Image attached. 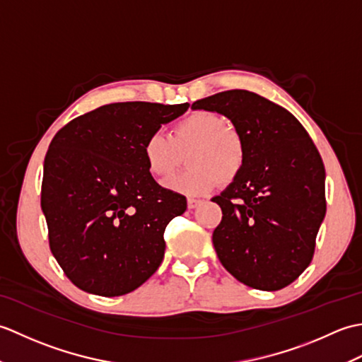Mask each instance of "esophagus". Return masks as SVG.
<instances>
[{"instance_id":"obj_1","label":"esophagus","mask_w":362,"mask_h":362,"mask_svg":"<svg viewBox=\"0 0 362 362\" xmlns=\"http://www.w3.org/2000/svg\"><path fill=\"white\" fill-rule=\"evenodd\" d=\"M201 202H202V201H199V199L189 197V199H188V202H187V204H188V209H189V210H193V209H196L197 205H201Z\"/></svg>"}]
</instances>
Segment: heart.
I'll use <instances>...</instances> for the list:
<instances>
[{
    "label": "heart",
    "mask_w": 362,
    "mask_h": 362,
    "mask_svg": "<svg viewBox=\"0 0 362 362\" xmlns=\"http://www.w3.org/2000/svg\"><path fill=\"white\" fill-rule=\"evenodd\" d=\"M143 160L148 173L165 179L180 165L188 152L187 171L165 182V187L185 196H204L219 183L235 182L245 163V144L236 129L228 127L221 115L197 110L177 121L171 136L160 130L143 143Z\"/></svg>",
    "instance_id": "1"
}]
</instances>
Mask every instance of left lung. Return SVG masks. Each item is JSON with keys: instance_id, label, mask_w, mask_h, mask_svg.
Segmentation results:
<instances>
[{"instance_id": "obj_1", "label": "left lung", "mask_w": 362, "mask_h": 362, "mask_svg": "<svg viewBox=\"0 0 362 362\" xmlns=\"http://www.w3.org/2000/svg\"><path fill=\"white\" fill-rule=\"evenodd\" d=\"M191 109L218 112L245 144L240 177L213 202L222 210L213 232L218 258L253 289L279 291L310 266L325 218V168L294 115L247 90L199 99Z\"/></svg>"}]
</instances>
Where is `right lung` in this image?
<instances>
[{"label": "right lung", "instance_id": "1", "mask_svg": "<svg viewBox=\"0 0 362 362\" xmlns=\"http://www.w3.org/2000/svg\"><path fill=\"white\" fill-rule=\"evenodd\" d=\"M189 104H107L71 119L46 152L42 210L49 249L68 279L90 294L132 292L165 257V228L187 199L146 169L143 143Z\"/></svg>", "mask_w": 362, "mask_h": 362}]
</instances>
